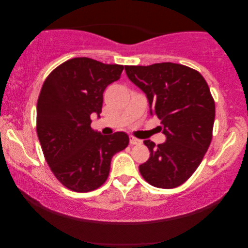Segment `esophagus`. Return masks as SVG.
I'll return each instance as SVG.
<instances>
[{
	"label": "esophagus",
	"mask_w": 248,
	"mask_h": 248,
	"mask_svg": "<svg viewBox=\"0 0 248 248\" xmlns=\"http://www.w3.org/2000/svg\"><path fill=\"white\" fill-rule=\"evenodd\" d=\"M130 143H131L132 145L139 144V143H141V140H139V139L134 138V137H130Z\"/></svg>",
	"instance_id": "obj_1"
}]
</instances>
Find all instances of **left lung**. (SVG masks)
<instances>
[{
  "label": "left lung",
  "instance_id": "left-lung-1",
  "mask_svg": "<svg viewBox=\"0 0 248 248\" xmlns=\"http://www.w3.org/2000/svg\"><path fill=\"white\" fill-rule=\"evenodd\" d=\"M128 79L145 93L151 116L160 120L164 143L144 144L150 157L139 166L142 177L159 188H174L191 177L212 139L216 106L201 74L176 63L125 66Z\"/></svg>",
  "mask_w": 248,
  "mask_h": 248
}]
</instances>
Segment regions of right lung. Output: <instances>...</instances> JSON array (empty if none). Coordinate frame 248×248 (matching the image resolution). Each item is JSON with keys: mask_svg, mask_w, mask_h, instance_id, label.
I'll return each instance as SVG.
<instances>
[{"mask_svg": "<svg viewBox=\"0 0 248 248\" xmlns=\"http://www.w3.org/2000/svg\"><path fill=\"white\" fill-rule=\"evenodd\" d=\"M123 65L76 57L47 77L37 103V134L47 164L71 191L90 192L106 182L113 155L128 145V135H103L91 128L107 86L121 78Z\"/></svg>", "mask_w": 248, "mask_h": 248, "instance_id": "obj_1", "label": "right lung"}]
</instances>
